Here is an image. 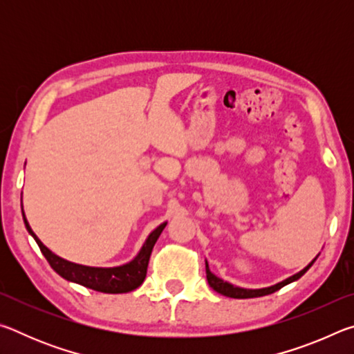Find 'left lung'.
Instances as JSON below:
<instances>
[{
	"mask_svg": "<svg viewBox=\"0 0 354 354\" xmlns=\"http://www.w3.org/2000/svg\"><path fill=\"white\" fill-rule=\"evenodd\" d=\"M317 257H319V256H317ZM317 257H315V259H317ZM315 259L310 261L308 266L303 268V270H299L298 273L293 274V277H289L287 279L281 281V283L274 284V286L263 287V289H243V287H237V286H232L231 283H226V281H223L218 277H215V274L211 270H209L207 262H206V278H207L209 286H211L215 292L221 293V295L230 297V298H256V297H263V295H268V293L277 292V290L281 289V287H284L287 284L293 283V281L299 279L304 273L309 270L310 267H313V263L315 262Z\"/></svg>",
	"mask_w": 354,
	"mask_h": 354,
	"instance_id": "8db88e82",
	"label": "left lung"
}]
</instances>
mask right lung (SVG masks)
<instances>
[{"label": "right lung", "instance_id": "right-lung-1", "mask_svg": "<svg viewBox=\"0 0 354 354\" xmlns=\"http://www.w3.org/2000/svg\"><path fill=\"white\" fill-rule=\"evenodd\" d=\"M21 214L28 232L34 237V241L37 242L40 251L46 257V261L50 262L53 270L57 274H61L64 279L71 281V283L81 284L92 290L104 293H127L137 289V287L143 283V279L147 277L149 256H151L154 243L167 225V221H164V223H160L154 231L149 232L145 243L142 245L140 251L137 253L133 261L118 267H88L62 259L61 256H57L53 253L51 250H48L45 245L40 242V239L34 234L31 226H29L25 217V212H23V206Z\"/></svg>", "mask_w": 354, "mask_h": 354}]
</instances>
